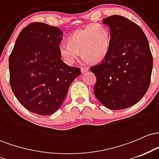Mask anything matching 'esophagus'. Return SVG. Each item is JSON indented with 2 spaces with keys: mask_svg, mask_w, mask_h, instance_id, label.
<instances>
[{
  "mask_svg": "<svg viewBox=\"0 0 159 159\" xmlns=\"http://www.w3.org/2000/svg\"><path fill=\"white\" fill-rule=\"evenodd\" d=\"M88 67H86V66H82L81 68V71L82 73H85V72H87V71H88Z\"/></svg>",
  "mask_w": 159,
  "mask_h": 159,
  "instance_id": "esophagus-1",
  "label": "esophagus"
}]
</instances>
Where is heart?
<instances>
[{
    "label": "heart",
    "mask_w": 159,
    "mask_h": 159,
    "mask_svg": "<svg viewBox=\"0 0 159 159\" xmlns=\"http://www.w3.org/2000/svg\"><path fill=\"white\" fill-rule=\"evenodd\" d=\"M111 41L109 29L102 24L94 23L71 34L67 43L60 45L59 52L68 65L74 64L81 54L85 61L98 63L108 54Z\"/></svg>",
    "instance_id": "obj_1"
}]
</instances>
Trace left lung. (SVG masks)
I'll use <instances>...</instances> for the list:
<instances>
[{"label": "left lung", "mask_w": 159, "mask_h": 159, "mask_svg": "<svg viewBox=\"0 0 159 159\" xmlns=\"http://www.w3.org/2000/svg\"><path fill=\"white\" fill-rule=\"evenodd\" d=\"M102 21L110 27L111 47L106 57L90 67L96 77L94 94L104 106L121 110L138 103L148 90L152 56L147 36L137 24L118 15Z\"/></svg>", "instance_id": "left-lung-1"}]
</instances>
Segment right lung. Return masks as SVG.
I'll use <instances>...</instances> for the list:
<instances>
[{"label":"right lung","instance_id":"1","mask_svg":"<svg viewBox=\"0 0 159 159\" xmlns=\"http://www.w3.org/2000/svg\"><path fill=\"white\" fill-rule=\"evenodd\" d=\"M63 33L45 23L34 22L20 32L9 58L10 83L19 102L30 112L51 115L61 106L78 67L61 60Z\"/></svg>","mask_w":159,"mask_h":159}]
</instances>
